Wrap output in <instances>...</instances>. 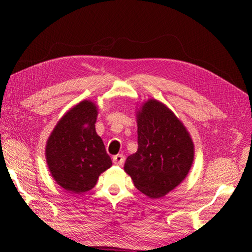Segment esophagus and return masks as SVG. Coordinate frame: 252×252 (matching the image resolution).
<instances>
[{
	"instance_id": "obj_1",
	"label": "esophagus",
	"mask_w": 252,
	"mask_h": 252,
	"mask_svg": "<svg viewBox=\"0 0 252 252\" xmlns=\"http://www.w3.org/2000/svg\"><path fill=\"white\" fill-rule=\"evenodd\" d=\"M125 162V156L123 155H117L113 157V163L116 165H122Z\"/></svg>"
}]
</instances>
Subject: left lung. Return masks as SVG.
I'll list each match as a JSON object with an SVG mask.
<instances>
[{
    "instance_id": "8db88e82",
    "label": "left lung",
    "mask_w": 252,
    "mask_h": 252,
    "mask_svg": "<svg viewBox=\"0 0 252 252\" xmlns=\"http://www.w3.org/2000/svg\"><path fill=\"white\" fill-rule=\"evenodd\" d=\"M193 161V143L164 104L149 100L138 114V151L127 157L125 171L135 188L152 199L173 190Z\"/></svg>"
}]
</instances>
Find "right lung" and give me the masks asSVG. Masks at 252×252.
<instances>
[{
    "instance_id": "add662e5",
    "label": "right lung",
    "mask_w": 252,
    "mask_h": 252,
    "mask_svg": "<svg viewBox=\"0 0 252 252\" xmlns=\"http://www.w3.org/2000/svg\"><path fill=\"white\" fill-rule=\"evenodd\" d=\"M96 114L94 103L81 102L59 121L46 143L50 171L54 180L71 193L92 189L100 174L112 165L95 132Z\"/></svg>"
}]
</instances>
